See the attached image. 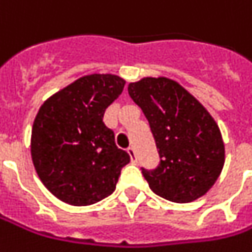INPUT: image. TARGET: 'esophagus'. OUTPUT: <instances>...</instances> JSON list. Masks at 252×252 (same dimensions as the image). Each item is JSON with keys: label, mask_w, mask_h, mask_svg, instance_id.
I'll return each instance as SVG.
<instances>
[{"label": "esophagus", "mask_w": 252, "mask_h": 252, "mask_svg": "<svg viewBox=\"0 0 252 252\" xmlns=\"http://www.w3.org/2000/svg\"><path fill=\"white\" fill-rule=\"evenodd\" d=\"M126 151H128V154H129V157H131L132 162H136V161H138V157H136V153H135V150H133L132 147H129V149H128Z\"/></svg>", "instance_id": "34e87169"}]
</instances>
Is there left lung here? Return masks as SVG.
Wrapping results in <instances>:
<instances>
[{
    "label": "left lung",
    "mask_w": 252,
    "mask_h": 252,
    "mask_svg": "<svg viewBox=\"0 0 252 252\" xmlns=\"http://www.w3.org/2000/svg\"><path fill=\"white\" fill-rule=\"evenodd\" d=\"M128 94L143 110L161 158L144 179L159 196L188 203L203 196L222 172L225 146L218 124L192 94L165 76L142 77Z\"/></svg>",
    "instance_id": "left-lung-1"
}]
</instances>
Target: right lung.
Listing matches in <instances>:
<instances>
[{"label": "right lung", "instance_id": "obj_1", "mask_svg": "<svg viewBox=\"0 0 252 252\" xmlns=\"http://www.w3.org/2000/svg\"><path fill=\"white\" fill-rule=\"evenodd\" d=\"M124 84L112 73L86 75L49 96L35 116L31 158L36 175L68 205L89 206L109 196L129 162L102 121Z\"/></svg>", "mask_w": 252, "mask_h": 252}]
</instances>
